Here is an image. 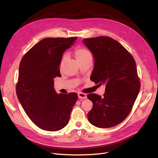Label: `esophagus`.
<instances>
[{
	"mask_svg": "<svg viewBox=\"0 0 158 158\" xmlns=\"http://www.w3.org/2000/svg\"><path fill=\"white\" fill-rule=\"evenodd\" d=\"M78 97H79V98L84 99V98H87V95H86V94H84V93L79 92V93H78Z\"/></svg>",
	"mask_w": 158,
	"mask_h": 158,
	"instance_id": "1",
	"label": "esophagus"
}]
</instances>
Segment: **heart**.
Segmentation results:
<instances>
[{
    "label": "heart",
    "instance_id": "b5f03b06",
    "mask_svg": "<svg viewBox=\"0 0 158 158\" xmlns=\"http://www.w3.org/2000/svg\"><path fill=\"white\" fill-rule=\"evenodd\" d=\"M75 56H76V59L79 62H81L85 60L88 59V58L92 57L91 52L85 48H77V49H76V51H75ZM66 60H67V55L64 54L61 60L60 68H62L63 64Z\"/></svg>",
    "mask_w": 158,
    "mask_h": 158
}]
</instances>
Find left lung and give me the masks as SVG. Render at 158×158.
Here are the masks:
<instances>
[{
    "mask_svg": "<svg viewBox=\"0 0 158 158\" xmlns=\"http://www.w3.org/2000/svg\"><path fill=\"white\" fill-rule=\"evenodd\" d=\"M84 44L94 55L92 81L105 85L104 96L88 95L93 107L89 122L99 128H110L129 115L138 95L140 82L133 57L119 42L107 36L85 38Z\"/></svg>",
    "mask_w": 158,
    "mask_h": 158,
    "instance_id": "obj_1",
    "label": "left lung"
}]
</instances>
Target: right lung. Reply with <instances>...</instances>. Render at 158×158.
Listing matches in <instances>:
<instances>
[{"label": "right lung", "mask_w": 158, "mask_h": 158, "mask_svg": "<svg viewBox=\"0 0 158 158\" xmlns=\"http://www.w3.org/2000/svg\"><path fill=\"white\" fill-rule=\"evenodd\" d=\"M77 37L46 38L23 56L19 66L16 95L29 118L41 129L61 130L67 125L78 95L57 94L54 79L61 76L63 52Z\"/></svg>", "instance_id": "right-lung-1"}]
</instances>
